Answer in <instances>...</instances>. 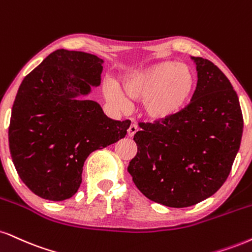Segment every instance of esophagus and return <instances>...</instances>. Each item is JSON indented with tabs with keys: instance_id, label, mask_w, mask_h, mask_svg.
<instances>
[{
	"instance_id": "obj_1",
	"label": "esophagus",
	"mask_w": 252,
	"mask_h": 252,
	"mask_svg": "<svg viewBox=\"0 0 252 252\" xmlns=\"http://www.w3.org/2000/svg\"><path fill=\"white\" fill-rule=\"evenodd\" d=\"M137 131H138V126H136V124H131L128 129V136L129 137H132V136H134Z\"/></svg>"
}]
</instances>
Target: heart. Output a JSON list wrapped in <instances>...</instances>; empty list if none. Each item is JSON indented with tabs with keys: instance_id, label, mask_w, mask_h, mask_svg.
Segmentation results:
<instances>
[{
	"instance_id": "obj_1",
	"label": "heart",
	"mask_w": 252,
	"mask_h": 252,
	"mask_svg": "<svg viewBox=\"0 0 252 252\" xmlns=\"http://www.w3.org/2000/svg\"><path fill=\"white\" fill-rule=\"evenodd\" d=\"M197 87L195 69L174 60L154 63L122 78L123 92L129 98L143 101V113L153 122H164L183 113ZM104 96L118 107L128 108V98L115 83L105 84Z\"/></svg>"
}]
</instances>
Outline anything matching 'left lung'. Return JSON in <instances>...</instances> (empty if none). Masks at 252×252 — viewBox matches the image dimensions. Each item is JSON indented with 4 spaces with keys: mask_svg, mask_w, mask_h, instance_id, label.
<instances>
[{
    "mask_svg": "<svg viewBox=\"0 0 252 252\" xmlns=\"http://www.w3.org/2000/svg\"><path fill=\"white\" fill-rule=\"evenodd\" d=\"M191 59L198 76L192 101L172 120L138 123L137 154L128 166L139 191L170 208L191 207L223 186L243 134L230 81L209 60Z\"/></svg>",
    "mask_w": 252,
    "mask_h": 252,
    "instance_id": "1",
    "label": "left lung"
}]
</instances>
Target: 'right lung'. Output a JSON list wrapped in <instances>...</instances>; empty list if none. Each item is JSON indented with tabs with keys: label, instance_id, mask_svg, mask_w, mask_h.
I'll return each mask as SVG.
<instances>
[{
	"label": "right lung",
	"instance_id": "1",
	"mask_svg": "<svg viewBox=\"0 0 252 252\" xmlns=\"http://www.w3.org/2000/svg\"><path fill=\"white\" fill-rule=\"evenodd\" d=\"M103 60L59 49L21 83L9 124L17 174L35 195L64 201L77 192L87 157L126 135L130 121H114L95 101L81 98L99 86Z\"/></svg>",
	"mask_w": 252,
	"mask_h": 252
}]
</instances>
